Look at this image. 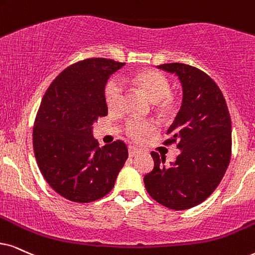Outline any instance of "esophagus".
Segmentation results:
<instances>
[{
  "mask_svg": "<svg viewBox=\"0 0 255 255\" xmlns=\"http://www.w3.org/2000/svg\"><path fill=\"white\" fill-rule=\"evenodd\" d=\"M128 153H129V156L130 157H134L135 155H137V154L140 153V149H137V148L130 146L129 149H128Z\"/></svg>",
  "mask_w": 255,
  "mask_h": 255,
  "instance_id": "esophagus-1",
  "label": "esophagus"
}]
</instances>
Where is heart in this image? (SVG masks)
Listing matches in <instances>:
<instances>
[{
    "mask_svg": "<svg viewBox=\"0 0 255 255\" xmlns=\"http://www.w3.org/2000/svg\"><path fill=\"white\" fill-rule=\"evenodd\" d=\"M131 81L146 93L153 102H161L170 94V82L163 74L157 72H142L135 75ZM105 98L109 111L117 112L122 107L124 101V86L118 79H113L107 83ZM169 107V100L161 104V109ZM155 124L151 121H140L130 119L126 124V133L135 141H141L155 130Z\"/></svg>",
    "mask_w": 255,
    "mask_h": 255,
    "instance_id": "b5f03b06",
    "label": "heart"
}]
</instances>
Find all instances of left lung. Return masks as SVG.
<instances>
[{
  "instance_id": "obj_1",
  "label": "left lung",
  "mask_w": 255,
  "mask_h": 255,
  "mask_svg": "<svg viewBox=\"0 0 255 255\" xmlns=\"http://www.w3.org/2000/svg\"><path fill=\"white\" fill-rule=\"evenodd\" d=\"M157 68L175 74L182 87L181 108L166 141L178 143L180 154L165 166L166 157L153 151L154 168L143 182L155 201L181 211L205 201L224 178L231 160V118L221 90L207 74L183 63Z\"/></svg>"
}]
</instances>
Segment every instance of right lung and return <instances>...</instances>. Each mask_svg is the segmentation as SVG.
Here are the masks:
<instances>
[{
	"instance_id": "right-lung-1",
	"label": "right lung",
	"mask_w": 255,
	"mask_h": 255,
	"mask_svg": "<svg viewBox=\"0 0 255 255\" xmlns=\"http://www.w3.org/2000/svg\"><path fill=\"white\" fill-rule=\"evenodd\" d=\"M125 66L87 59L66 68L47 89L35 120L33 144L42 175L56 193L74 202L107 195L128 157L118 140L99 147L93 125L108 114L105 88Z\"/></svg>"
}]
</instances>
